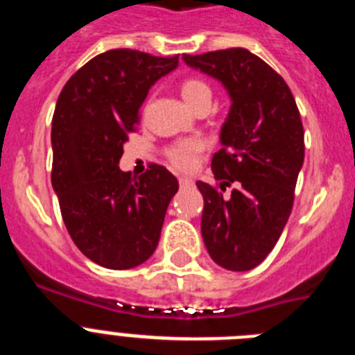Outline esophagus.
<instances>
[{
  "label": "esophagus",
  "instance_id": "esophagus-1",
  "mask_svg": "<svg viewBox=\"0 0 355 355\" xmlns=\"http://www.w3.org/2000/svg\"><path fill=\"white\" fill-rule=\"evenodd\" d=\"M180 184L181 187H190V184H192V180H188V178H180Z\"/></svg>",
  "mask_w": 355,
  "mask_h": 355
}]
</instances>
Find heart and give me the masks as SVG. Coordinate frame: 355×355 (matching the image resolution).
Segmentation results:
<instances>
[{"label": "heart", "instance_id": "b5f03b06", "mask_svg": "<svg viewBox=\"0 0 355 355\" xmlns=\"http://www.w3.org/2000/svg\"><path fill=\"white\" fill-rule=\"evenodd\" d=\"M181 97L184 99L188 106H199L200 103L211 101V89L209 85L205 83L202 80H196V78H188L181 83L180 87ZM205 149V144L199 139H190L178 142L168 149V158H171L172 165L180 171H190L196 163L197 155Z\"/></svg>", "mask_w": 355, "mask_h": 355}]
</instances>
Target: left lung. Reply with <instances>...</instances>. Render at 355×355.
I'll list each match as a JSON object with an SVG mask.
<instances>
[{
    "mask_svg": "<svg viewBox=\"0 0 355 355\" xmlns=\"http://www.w3.org/2000/svg\"><path fill=\"white\" fill-rule=\"evenodd\" d=\"M188 67L220 81L231 108L213 155L218 187L197 181L205 197L200 231L225 270L245 272L270 254L293 208L304 163V128L286 81L243 48L183 55Z\"/></svg>",
    "mask_w": 355,
    "mask_h": 355,
    "instance_id": "8db88e82",
    "label": "left lung"
}]
</instances>
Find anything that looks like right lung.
I'll list each match as a JSON object with an SVG mask.
<instances>
[{
	"mask_svg": "<svg viewBox=\"0 0 355 355\" xmlns=\"http://www.w3.org/2000/svg\"><path fill=\"white\" fill-rule=\"evenodd\" d=\"M178 65V56L112 49L74 72L56 101L53 190L72 241L105 268L128 270L153 256L180 188L162 165L140 178L119 168L149 89Z\"/></svg>",
	"mask_w": 355,
	"mask_h": 355,
	"instance_id": "right-lung-1",
	"label": "right lung"
}]
</instances>
